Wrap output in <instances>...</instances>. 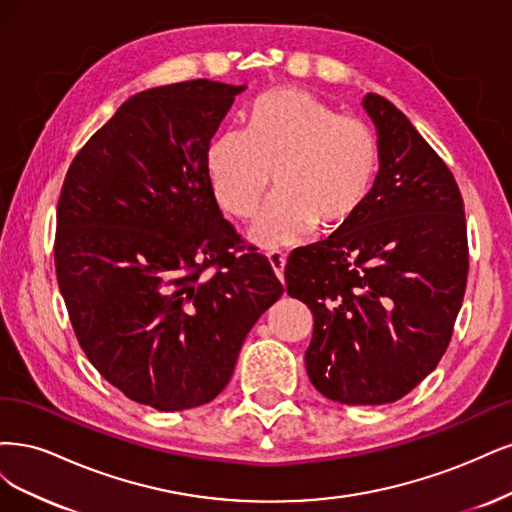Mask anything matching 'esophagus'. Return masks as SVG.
Segmentation results:
<instances>
[{
  "instance_id": "1",
  "label": "esophagus",
  "mask_w": 512,
  "mask_h": 512,
  "mask_svg": "<svg viewBox=\"0 0 512 512\" xmlns=\"http://www.w3.org/2000/svg\"><path fill=\"white\" fill-rule=\"evenodd\" d=\"M268 261H270V266H272V270H274L276 278H278V280H283V272H285L287 257H285L283 253H276V251H272V253H268Z\"/></svg>"
}]
</instances>
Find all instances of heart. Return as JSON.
Listing matches in <instances>:
<instances>
[{
    "label": "heart",
    "mask_w": 512,
    "mask_h": 512,
    "mask_svg": "<svg viewBox=\"0 0 512 512\" xmlns=\"http://www.w3.org/2000/svg\"><path fill=\"white\" fill-rule=\"evenodd\" d=\"M381 168L374 129L304 89L278 87L259 95L246 131H223L210 142L206 170L219 206L249 219L268 193L276 195L249 229L261 249L302 242L312 229L336 232L364 208Z\"/></svg>",
    "instance_id": "1"
}]
</instances>
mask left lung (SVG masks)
I'll use <instances>...</instances> for the list:
<instances>
[{"mask_svg": "<svg viewBox=\"0 0 512 512\" xmlns=\"http://www.w3.org/2000/svg\"><path fill=\"white\" fill-rule=\"evenodd\" d=\"M381 168L364 208L285 266L287 293L315 317L306 370L325 398H404L447 351L468 278L464 200L434 148L385 97L361 102Z\"/></svg>", "mask_w": 512, "mask_h": 512, "instance_id": "left-lung-1", "label": "left lung"}]
</instances>
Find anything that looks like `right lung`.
<instances>
[{
    "label": "right lung",
    "mask_w": 512,
    "mask_h": 512,
    "mask_svg": "<svg viewBox=\"0 0 512 512\" xmlns=\"http://www.w3.org/2000/svg\"><path fill=\"white\" fill-rule=\"evenodd\" d=\"M244 89L197 78L131 95L59 195L55 270L82 351L129 400L163 412L217 398L283 295L270 261L223 219L206 170Z\"/></svg>",
    "instance_id": "obj_1"
}]
</instances>
